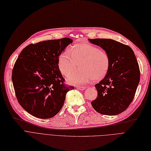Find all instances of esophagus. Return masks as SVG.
I'll return each mask as SVG.
<instances>
[{
	"instance_id": "esophagus-1",
	"label": "esophagus",
	"mask_w": 151,
	"mask_h": 151,
	"mask_svg": "<svg viewBox=\"0 0 151 151\" xmlns=\"http://www.w3.org/2000/svg\"><path fill=\"white\" fill-rule=\"evenodd\" d=\"M77 88L78 89H80V90H84V89H86V87H85V86H78Z\"/></svg>"
}]
</instances>
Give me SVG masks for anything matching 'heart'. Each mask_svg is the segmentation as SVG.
Returning a JSON list of instances; mask_svg holds the SVG:
<instances>
[{
    "label": "heart",
    "instance_id": "1",
    "mask_svg": "<svg viewBox=\"0 0 151 151\" xmlns=\"http://www.w3.org/2000/svg\"><path fill=\"white\" fill-rule=\"evenodd\" d=\"M81 62V68L69 73ZM58 65L63 75L72 84H83L94 79L99 81L106 76L109 69L110 59L106 52L88 42L75 44L63 51L58 58Z\"/></svg>",
    "mask_w": 151,
    "mask_h": 151
}]
</instances>
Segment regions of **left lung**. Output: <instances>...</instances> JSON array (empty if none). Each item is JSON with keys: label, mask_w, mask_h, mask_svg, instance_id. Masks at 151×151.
<instances>
[{"label": "left lung", "mask_w": 151, "mask_h": 151, "mask_svg": "<svg viewBox=\"0 0 151 151\" xmlns=\"http://www.w3.org/2000/svg\"><path fill=\"white\" fill-rule=\"evenodd\" d=\"M106 51L110 59L109 69L103 80L95 85L97 97L91 102L98 113L118 115L133 100L140 80L138 63L132 49L110 39H88Z\"/></svg>", "instance_id": "8db88e82"}]
</instances>
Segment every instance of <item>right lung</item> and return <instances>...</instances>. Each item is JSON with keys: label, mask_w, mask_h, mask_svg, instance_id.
I'll return each mask as SVG.
<instances>
[{"label": "right lung", "mask_w": 151, "mask_h": 151, "mask_svg": "<svg viewBox=\"0 0 151 151\" xmlns=\"http://www.w3.org/2000/svg\"><path fill=\"white\" fill-rule=\"evenodd\" d=\"M70 38L44 41L24 47L12 71V80L20 106L39 119L53 117L62 109L66 94L73 86L64 84L58 65L59 55Z\"/></svg>", "instance_id": "right-lung-1"}]
</instances>
